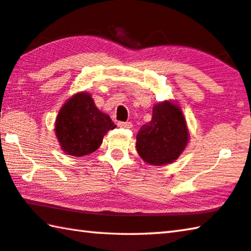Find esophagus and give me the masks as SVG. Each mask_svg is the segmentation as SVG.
<instances>
[{
  "label": "esophagus",
  "instance_id": "1",
  "mask_svg": "<svg viewBox=\"0 0 251 251\" xmlns=\"http://www.w3.org/2000/svg\"><path fill=\"white\" fill-rule=\"evenodd\" d=\"M118 126L122 127V128H131L133 124L130 122H118Z\"/></svg>",
  "mask_w": 251,
  "mask_h": 251
}]
</instances>
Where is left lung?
I'll return each instance as SVG.
<instances>
[{"label": "left lung", "mask_w": 251, "mask_h": 251, "mask_svg": "<svg viewBox=\"0 0 251 251\" xmlns=\"http://www.w3.org/2000/svg\"><path fill=\"white\" fill-rule=\"evenodd\" d=\"M188 137L180 108L171 101H163L152 107L151 121L138 130L136 148L146 163L159 166L177 159Z\"/></svg>", "instance_id": "1"}]
</instances>
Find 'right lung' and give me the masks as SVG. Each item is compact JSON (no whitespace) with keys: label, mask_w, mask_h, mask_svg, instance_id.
<instances>
[{"label":"right lung","mask_w":251,"mask_h":251,"mask_svg":"<svg viewBox=\"0 0 251 251\" xmlns=\"http://www.w3.org/2000/svg\"><path fill=\"white\" fill-rule=\"evenodd\" d=\"M115 127L110 117L96 107L91 95L78 93L59 110L55 134L66 154L80 157L95 151L104 135Z\"/></svg>","instance_id":"1"}]
</instances>
